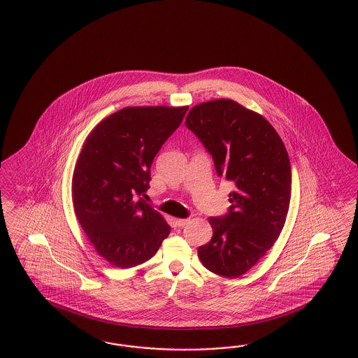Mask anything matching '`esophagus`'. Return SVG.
<instances>
[{"label":"esophagus","mask_w":358,"mask_h":358,"mask_svg":"<svg viewBox=\"0 0 358 358\" xmlns=\"http://www.w3.org/2000/svg\"><path fill=\"white\" fill-rule=\"evenodd\" d=\"M190 220L189 219H176V225L177 227H185L186 224H189Z\"/></svg>","instance_id":"obj_1"}]
</instances>
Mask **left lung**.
Returning a JSON list of instances; mask_svg holds the SVG:
<instances>
[{"instance_id":"1","label":"left lung","mask_w":358,"mask_h":358,"mask_svg":"<svg viewBox=\"0 0 358 358\" xmlns=\"http://www.w3.org/2000/svg\"><path fill=\"white\" fill-rule=\"evenodd\" d=\"M185 125L234 184L229 213L210 217L213 238L198 248L204 267L224 278L252 268L278 240L289 210V156L264 117L231 99L193 106Z\"/></svg>"}]
</instances>
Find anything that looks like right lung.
Instances as JSON below:
<instances>
[{"label":"right lung","instance_id":"1","mask_svg":"<svg viewBox=\"0 0 358 358\" xmlns=\"http://www.w3.org/2000/svg\"><path fill=\"white\" fill-rule=\"evenodd\" d=\"M189 106H126L88 134L73 173L78 222L97 254L118 268L151 259L171 232L142 201L154 157Z\"/></svg>","mask_w":358,"mask_h":358}]
</instances>
